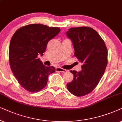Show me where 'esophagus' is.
<instances>
[{
    "instance_id": "esophagus-1",
    "label": "esophagus",
    "mask_w": 122,
    "mask_h": 122,
    "mask_svg": "<svg viewBox=\"0 0 122 122\" xmlns=\"http://www.w3.org/2000/svg\"><path fill=\"white\" fill-rule=\"evenodd\" d=\"M56 71H57V72H66L67 71H66V70L62 69V68L61 67H56Z\"/></svg>"
}]
</instances>
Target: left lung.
Here are the masks:
<instances>
[{
    "label": "left lung",
    "instance_id": "obj_1",
    "mask_svg": "<svg viewBox=\"0 0 122 122\" xmlns=\"http://www.w3.org/2000/svg\"><path fill=\"white\" fill-rule=\"evenodd\" d=\"M66 36L72 42L75 56L82 64L79 72L70 71L74 79L66 86L73 95L82 97L90 93L99 82L108 63V51L102 37L90 27L71 28Z\"/></svg>",
    "mask_w": 122,
    "mask_h": 122
}]
</instances>
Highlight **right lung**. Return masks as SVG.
Wrapping results in <instances>:
<instances>
[{
	"label": "right lung",
	"instance_id": "add662e5",
	"mask_svg": "<svg viewBox=\"0 0 122 122\" xmlns=\"http://www.w3.org/2000/svg\"><path fill=\"white\" fill-rule=\"evenodd\" d=\"M58 27L31 24L19 28L11 38L9 61L11 70L20 85L30 92H38L46 86L53 66L47 67L40 58L48 41L58 35Z\"/></svg>",
	"mask_w": 122,
	"mask_h": 122
}]
</instances>
